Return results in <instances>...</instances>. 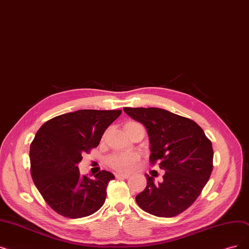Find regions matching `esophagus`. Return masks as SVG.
Wrapping results in <instances>:
<instances>
[{
  "instance_id": "34e87169",
  "label": "esophagus",
  "mask_w": 249,
  "mask_h": 249,
  "mask_svg": "<svg viewBox=\"0 0 249 249\" xmlns=\"http://www.w3.org/2000/svg\"><path fill=\"white\" fill-rule=\"evenodd\" d=\"M130 177V175L129 174H123V173H116V178H124V179H127Z\"/></svg>"
}]
</instances>
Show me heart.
<instances>
[{
	"label": "heart",
	"mask_w": 249,
	"mask_h": 249,
	"mask_svg": "<svg viewBox=\"0 0 249 249\" xmlns=\"http://www.w3.org/2000/svg\"><path fill=\"white\" fill-rule=\"evenodd\" d=\"M135 124V122H129L126 125ZM125 125V126H126ZM139 160V156L135 153H122V154H116L107 160L109 165L120 172H128L131 171L137 164Z\"/></svg>",
	"instance_id": "b5f03b06"
}]
</instances>
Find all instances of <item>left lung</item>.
Wrapping results in <instances>:
<instances>
[{
  "mask_svg": "<svg viewBox=\"0 0 249 249\" xmlns=\"http://www.w3.org/2000/svg\"><path fill=\"white\" fill-rule=\"evenodd\" d=\"M133 120L144 125L150 143V163L160 161L164 180L147 183L135 200L144 212L171 218L196 201L213 171V150L202 129L188 118L160 107H124Z\"/></svg>",
  "mask_w": 249,
  "mask_h": 249,
  "instance_id": "8db88e82",
  "label": "left lung"
}]
</instances>
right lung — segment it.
Returning <instances> with one entry per match:
<instances>
[{"label":"right lung","mask_w":249,"mask_h":249,"mask_svg":"<svg viewBox=\"0 0 249 249\" xmlns=\"http://www.w3.org/2000/svg\"><path fill=\"white\" fill-rule=\"evenodd\" d=\"M121 110H78L51 119L30 144V173L41 196L59 214L70 219L88 217L99 211L107 186L115 179L102 171L94 178L81 176L82 154L99 145L106 129Z\"/></svg>","instance_id":"right-lung-1"}]
</instances>
